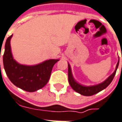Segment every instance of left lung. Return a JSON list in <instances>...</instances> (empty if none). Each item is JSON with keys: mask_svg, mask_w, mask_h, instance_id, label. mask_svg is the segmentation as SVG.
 <instances>
[{"mask_svg": "<svg viewBox=\"0 0 122 122\" xmlns=\"http://www.w3.org/2000/svg\"><path fill=\"white\" fill-rule=\"evenodd\" d=\"M119 61H120V59H119L118 62L117 63L116 68L115 69V71H114V72L111 74V76L107 78V80H105L104 82L101 83V84H99L97 85L89 86L81 85L80 84H79L78 82H77L74 80L72 73H71V67H70V65L68 63V81H69V84H70L71 87L76 92L80 93V95H84V96H92V95H95V94L99 92L100 91H101V90H104L105 88H106L107 86L111 84V82H112L113 79L115 75H116V71H117V69L118 65H119Z\"/></svg>", "mask_w": 122, "mask_h": 122, "instance_id": "1", "label": "left lung"}]
</instances>
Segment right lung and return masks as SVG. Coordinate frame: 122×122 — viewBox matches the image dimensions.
<instances>
[{
    "mask_svg": "<svg viewBox=\"0 0 122 122\" xmlns=\"http://www.w3.org/2000/svg\"><path fill=\"white\" fill-rule=\"evenodd\" d=\"M12 36L6 39L3 55V65L9 79L17 87L27 92H35L43 88L48 82L53 66L59 59H49L31 66L19 64L12 56L10 44Z\"/></svg>",
    "mask_w": 122,
    "mask_h": 122,
    "instance_id": "1",
    "label": "right lung"
}]
</instances>
